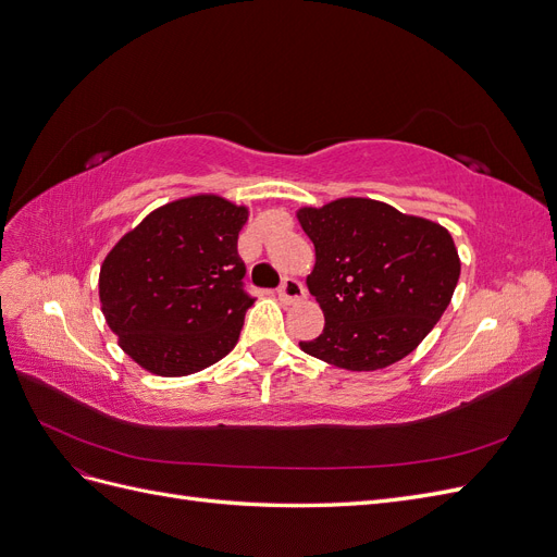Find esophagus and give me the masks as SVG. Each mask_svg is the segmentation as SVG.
<instances>
[{
    "mask_svg": "<svg viewBox=\"0 0 557 557\" xmlns=\"http://www.w3.org/2000/svg\"><path fill=\"white\" fill-rule=\"evenodd\" d=\"M278 297H281L283 301H288V305H293V301L305 299V297H307L305 283L297 281V278H283L281 288H278Z\"/></svg>",
    "mask_w": 557,
    "mask_h": 557,
    "instance_id": "1",
    "label": "esophagus"
}]
</instances>
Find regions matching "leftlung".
Returning a JSON list of instances; mask_svg holds the SVG:
<instances>
[{"instance_id":"1","label":"left lung","mask_w":557,"mask_h":557,"mask_svg":"<svg viewBox=\"0 0 557 557\" xmlns=\"http://www.w3.org/2000/svg\"><path fill=\"white\" fill-rule=\"evenodd\" d=\"M315 248L309 293L325 327L299 342L309 356L350 372H374L425 339L460 278L446 227L391 205L344 197L297 211Z\"/></svg>"}]
</instances>
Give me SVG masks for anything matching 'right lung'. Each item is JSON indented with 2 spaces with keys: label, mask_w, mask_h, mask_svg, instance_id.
<instances>
[{
  "label": "right lung",
  "mask_w": 557,
  "mask_h": 557,
  "mask_svg": "<svg viewBox=\"0 0 557 557\" xmlns=\"http://www.w3.org/2000/svg\"><path fill=\"white\" fill-rule=\"evenodd\" d=\"M248 209L218 195L170 201L102 262L99 301L127 356L158 376H188L237 346L252 299L237 252Z\"/></svg>",
  "instance_id": "1"
}]
</instances>
